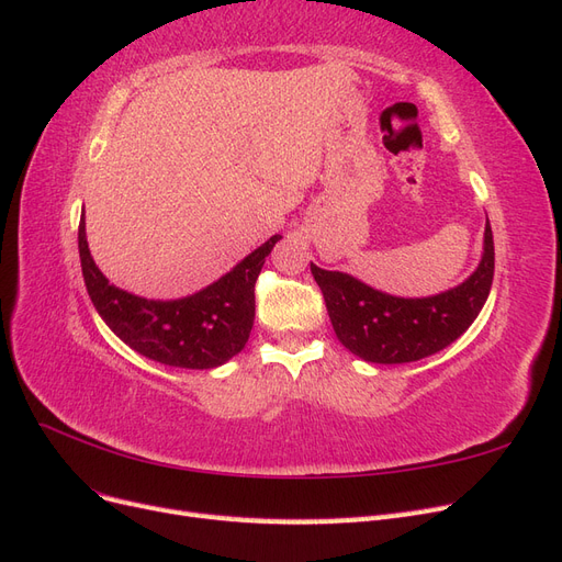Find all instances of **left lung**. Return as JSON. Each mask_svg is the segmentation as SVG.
Listing matches in <instances>:
<instances>
[{
  "mask_svg": "<svg viewBox=\"0 0 562 562\" xmlns=\"http://www.w3.org/2000/svg\"><path fill=\"white\" fill-rule=\"evenodd\" d=\"M335 335L370 363H411L446 349L479 316L495 277V241L490 223L479 269L448 293L405 300L375 291L342 271L312 265Z\"/></svg>",
  "mask_w": 562,
  "mask_h": 562,
  "instance_id": "1",
  "label": "left lung"
}]
</instances>
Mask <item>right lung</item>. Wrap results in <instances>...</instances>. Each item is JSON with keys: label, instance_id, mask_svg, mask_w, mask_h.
I'll return each mask as SVG.
<instances>
[{"label": "right lung", "instance_id": "add662e5", "mask_svg": "<svg viewBox=\"0 0 562 562\" xmlns=\"http://www.w3.org/2000/svg\"><path fill=\"white\" fill-rule=\"evenodd\" d=\"M279 239L281 234L271 236L229 274L203 291L182 300L159 302L119 291L103 277L91 258L81 217V274L93 307L131 349L173 368H217L248 342L255 318V281Z\"/></svg>", "mask_w": 562, "mask_h": 562}]
</instances>
